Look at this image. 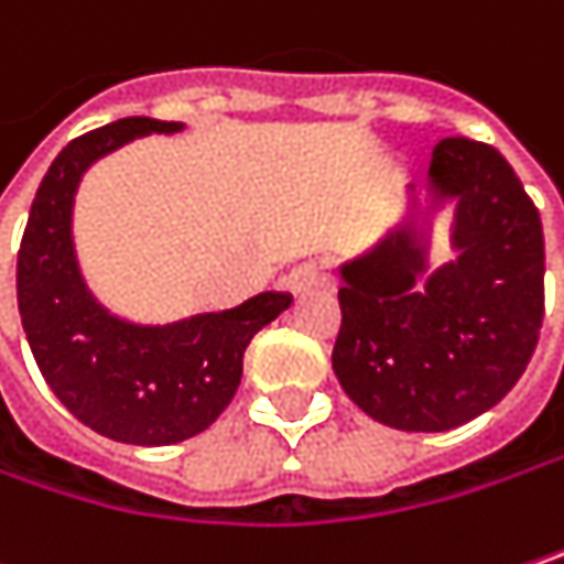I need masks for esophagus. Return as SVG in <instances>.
<instances>
[{"label":"esophagus","instance_id":"esophagus-1","mask_svg":"<svg viewBox=\"0 0 564 564\" xmlns=\"http://www.w3.org/2000/svg\"><path fill=\"white\" fill-rule=\"evenodd\" d=\"M319 283H326V274H323L316 264H296V268L283 278V286H286L293 296H303V293H310V290L319 286Z\"/></svg>","mask_w":564,"mask_h":564}]
</instances>
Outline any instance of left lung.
Returning a JSON list of instances; mask_svg holds the SVG:
<instances>
[{"mask_svg":"<svg viewBox=\"0 0 564 564\" xmlns=\"http://www.w3.org/2000/svg\"><path fill=\"white\" fill-rule=\"evenodd\" d=\"M430 193V209L455 203L458 258L423 290L430 245L413 186L410 216L338 271L335 378L371 420L403 433H445L500 403L533 358L545 300L539 209L497 148L442 138Z\"/></svg>","mask_w":564,"mask_h":564,"instance_id":"8db88e82","label":"left lung"}]
</instances>
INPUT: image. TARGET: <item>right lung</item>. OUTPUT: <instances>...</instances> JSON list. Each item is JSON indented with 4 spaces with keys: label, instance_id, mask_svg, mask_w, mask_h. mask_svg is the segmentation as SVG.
<instances>
[{
    "label": "right lung",
    "instance_id": "obj_1",
    "mask_svg": "<svg viewBox=\"0 0 564 564\" xmlns=\"http://www.w3.org/2000/svg\"><path fill=\"white\" fill-rule=\"evenodd\" d=\"M180 129L131 116L74 138L41 180L19 248V313L44 381L83 426L129 445H174L213 426L241 384L248 341L293 303L268 290L235 310L134 326L83 283L70 235L79 177L141 134Z\"/></svg>",
    "mask_w": 564,
    "mask_h": 564
}]
</instances>
